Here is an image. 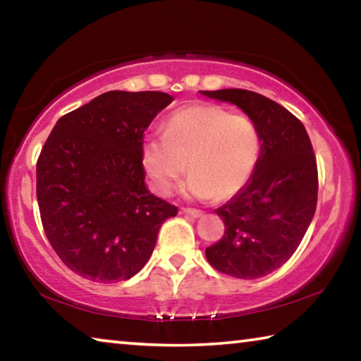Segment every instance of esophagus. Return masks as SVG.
<instances>
[{"label":"esophagus","instance_id":"1","mask_svg":"<svg viewBox=\"0 0 361 361\" xmlns=\"http://www.w3.org/2000/svg\"><path fill=\"white\" fill-rule=\"evenodd\" d=\"M181 213H185L188 216H192V218H199L202 216V212L197 210V209H181Z\"/></svg>","mask_w":361,"mask_h":361}]
</instances>
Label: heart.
Listing matches in <instances>:
<instances>
[{
    "mask_svg": "<svg viewBox=\"0 0 361 361\" xmlns=\"http://www.w3.org/2000/svg\"><path fill=\"white\" fill-rule=\"evenodd\" d=\"M259 154V130L248 116L195 103L170 114L162 135L145 138L142 164L159 194L173 191L188 162L189 194L226 200L245 188Z\"/></svg>",
    "mask_w": 361,
    "mask_h": 361,
    "instance_id": "1",
    "label": "heart"
}]
</instances>
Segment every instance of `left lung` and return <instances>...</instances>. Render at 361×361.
<instances>
[{"label": "left lung", "instance_id": "left-lung-1", "mask_svg": "<svg viewBox=\"0 0 361 361\" xmlns=\"http://www.w3.org/2000/svg\"><path fill=\"white\" fill-rule=\"evenodd\" d=\"M200 94L234 103L261 135L258 166L245 188L216 209L224 235L205 256L226 276L264 277L291 258L314 218L319 172L312 143L302 122L264 95L245 89Z\"/></svg>", "mask_w": 361, "mask_h": 361}]
</instances>
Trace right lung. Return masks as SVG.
Segmentation results:
<instances>
[{
  "instance_id": "obj_1",
  "label": "right lung",
  "mask_w": 361,
  "mask_h": 361,
  "mask_svg": "<svg viewBox=\"0 0 361 361\" xmlns=\"http://www.w3.org/2000/svg\"><path fill=\"white\" fill-rule=\"evenodd\" d=\"M166 92L109 90L57 121L36 162L47 240L63 264L92 282L135 276L157 232L178 209L145 186L143 133L172 103Z\"/></svg>"
}]
</instances>
